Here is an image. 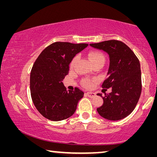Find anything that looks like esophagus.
Returning <instances> with one entry per match:
<instances>
[{"label":"esophagus","instance_id":"34e87169","mask_svg":"<svg viewBox=\"0 0 157 157\" xmlns=\"http://www.w3.org/2000/svg\"><path fill=\"white\" fill-rule=\"evenodd\" d=\"M86 95L88 97L92 98L95 97V95H96V94H95V93H94V92H86Z\"/></svg>","mask_w":157,"mask_h":157}]
</instances>
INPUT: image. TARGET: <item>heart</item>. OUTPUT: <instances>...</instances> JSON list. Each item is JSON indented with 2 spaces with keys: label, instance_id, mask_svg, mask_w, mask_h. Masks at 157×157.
Returning a JSON list of instances; mask_svg holds the SVG:
<instances>
[{
  "label": "heart",
  "instance_id": "heart-1",
  "mask_svg": "<svg viewBox=\"0 0 157 157\" xmlns=\"http://www.w3.org/2000/svg\"><path fill=\"white\" fill-rule=\"evenodd\" d=\"M88 57L89 58L90 61H91L93 64L98 62H105V55L102 54V52L100 51H97V50H94V51H91L88 53ZM78 59V56H76L73 58L72 61L71 62V67L73 68L75 66V63H77V61ZM95 82V79H85L82 81V83L85 87L87 88H91V87L94 85Z\"/></svg>",
  "mask_w": 157,
  "mask_h": 157
}]
</instances>
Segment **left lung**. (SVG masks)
Returning a JSON list of instances; mask_svg holds the SVG:
<instances>
[{"mask_svg":"<svg viewBox=\"0 0 157 157\" xmlns=\"http://www.w3.org/2000/svg\"><path fill=\"white\" fill-rule=\"evenodd\" d=\"M90 46L107 52L110 61L107 78L102 87L106 90L111 87L112 91L105 94L103 104L97 109L98 112L107 120H121L134 109L141 94L139 60L134 52L121 41H105ZM98 95L102 96V94Z\"/></svg>","mask_w":157,"mask_h":157,"instance_id":"8db88e82","label":"left lung"}]
</instances>
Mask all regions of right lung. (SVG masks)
Instances as JSON below:
<instances>
[{
	"label": "right lung",
	"instance_id": "add662e5",
	"mask_svg": "<svg viewBox=\"0 0 157 157\" xmlns=\"http://www.w3.org/2000/svg\"><path fill=\"white\" fill-rule=\"evenodd\" d=\"M87 46L55 42L34 62L30 79L32 100L39 112L48 120L63 121L75 113L84 92L78 87L67 91L62 80L68 74L73 58Z\"/></svg>",
	"mask_w": 157,
	"mask_h": 157
}]
</instances>
